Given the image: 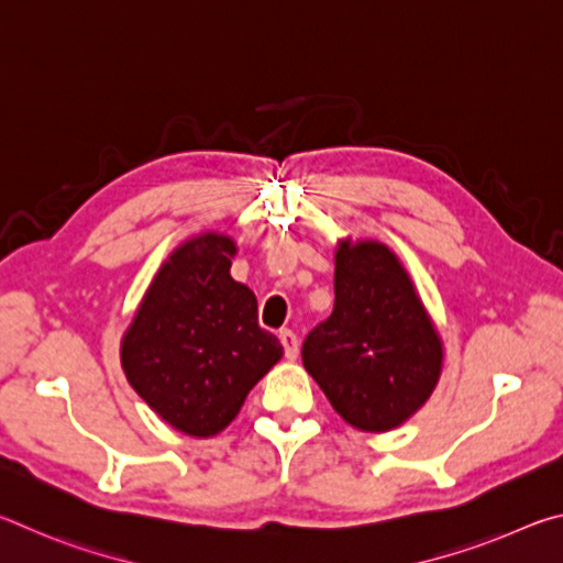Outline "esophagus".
Here are the masks:
<instances>
[{"label": "esophagus", "instance_id": "34e87169", "mask_svg": "<svg viewBox=\"0 0 563 563\" xmlns=\"http://www.w3.org/2000/svg\"><path fill=\"white\" fill-rule=\"evenodd\" d=\"M278 338H280V342H283V350H285V357L288 360H295L298 357V335H295L292 330H280L278 332Z\"/></svg>", "mask_w": 563, "mask_h": 563}]
</instances>
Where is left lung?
Returning <instances> with one entry per match:
<instances>
[{"label":"left lung","mask_w":563,"mask_h":563,"mask_svg":"<svg viewBox=\"0 0 563 563\" xmlns=\"http://www.w3.org/2000/svg\"><path fill=\"white\" fill-rule=\"evenodd\" d=\"M302 365L362 432L397 430L432 397L444 342L393 247L340 238L335 308L305 338Z\"/></svg>","instance_id":"1"}]
</instances>
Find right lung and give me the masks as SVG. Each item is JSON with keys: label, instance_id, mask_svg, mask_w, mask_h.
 Masks as SVG:
<instances>
[{"label": "right lung", "instance_id": "1", "mask_svg": "<svg viewBox=\"0 0 563 563\" xmlns=\"http://www.w3.org/2000/svg\"><path fill=\"white\" fill-rule=\"evenodd\" d=\"M238 245L203 231L168 253L121 338V367L136 395L188 437L223 432L283 357L258 325V300L231 278Z\"/></svg>", "mask_w": 563, "mask_h": 563}]
</instances>
